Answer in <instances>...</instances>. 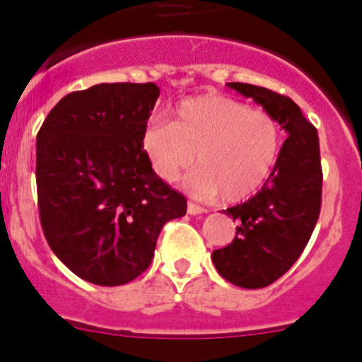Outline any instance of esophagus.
I'll use <instances>...</instances> for the list:
<instances>
[{
	"label": "esophagus",
	"instance_id": "34e87169",
	"mask_svg": "<svg viewBox=\"0 0 362 362\" xmlns=\"http://www.w3.org/2000/svg\"><path fill=\"white\" fill-rule=\"evenodd\" d=\"M187 210H188V214H190V216H201V214L206 212L203 206H199V204H196V203H188Z\"/></svg>",
	"mask_w": 362,
	"mask_h": 362
}]
</instances>
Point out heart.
<instances>
[{
  "mask_svg": "<svg viewBox=\"0 0 362 362\" xmlns=\"http://www.w3.org/2000/svg\"><path fill=\"white\" fill-rule=\"evenodd\" d=\"M283 132L270 112L250 108L228 95L206 94L183 99L174 121L146 123L141 146L153 174L175 181L196 161L185 179L192 196L226 201L246 199L270 177L281 153Z\"/></svg>",
  "mask_w": 362,
  "mask_h": 362,
  "instance_id": "b5f03b06",
  "label": "heart"
}]
</instances>
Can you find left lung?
Instances as JSON below:
<instances>
[{
    "instance_id": "left-lung-1",
    "label": "left lung",
    "mask_w": 362,
    "mask_h": 362,
    "mask_svg": "<svg viewBox=\"0 0 362 362\" xmlns=\"http://www.w3.org/2000/svg\"><path fill=\"white\" fill-rule=\"evenodd\" d=\"M270 112L286 132L263 188L225 212L238 221L235 238L214 250L221 276L241 288H263L290 270L305 250L321 212L322 170L317 130L286 95L248 83H228Z\"/></svg>"
}]
</instances>
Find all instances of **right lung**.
<instances>
[{
    "instance_id": "right-lung-1",
    "label": "right lung",
    "mask_w": 362,
    "mask_h": 362,
    "mask_svg": "<svg viewBox=\"0 0 362 362\" xmlns=\"http://www.w3.org/2000/svg\"><path fill=\"white\" fill-rule=\"evenodd\" d=\"M158 98L153 83H99L65 95L37 132L45 238L92 284L119 286L141 276L165 223L187 214V199L153 174L143 152Z\"/></svg>"
}]
</instances>
